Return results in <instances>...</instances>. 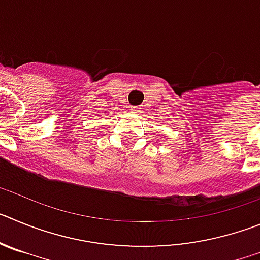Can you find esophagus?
<instances>
[{"label": "esophagus", "instance_id": "1", "mask_svg": "<svg viewBox=\"0 0 260 260\" xmlns=\"http://www.w3.org/2000/svg\"><path fill=\"white\" fill-rule=\"evenodd\" d=\"M132 112L134 114H138V113H139V112H141V107H133L132 108Z\"/></svg>", "mask_w": 260, "mask_h": 260}]
</instances>
